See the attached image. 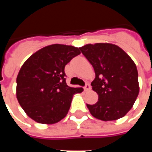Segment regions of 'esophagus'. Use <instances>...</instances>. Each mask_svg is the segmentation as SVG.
<instances>
[{"mask_svg":"<svg viewBox=\"0 0 152 152\" xmlns=\"http://www.w3.org/2000/svg\"><path fill=\"white\" fill-rule=\"evenodd\" d=\"M84 89H85V91H89V90L91 89V86H90L89 84H86Z\"/></svg>","mask_w":152,"mask_h":152,"instance_id":"34e87169","label":"esophagus"}]
</instances>
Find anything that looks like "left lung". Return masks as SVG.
I'll return each instance as SVG.
<instances>
[{
    "instance_id": "1",
    "label": "left lung",
    "mask_w": 152,
    "mask_h": 152,
    "mask_svg": "<svg viewBox=\"0 0 152 152\" xmlns=\"http://www.w3.org/2000/svg\"><path fill=\"white\" fill-rule=\"evenodd\" d=\"M80 50L95 72L91 86L99 94V101L94 105L87 104L91 115L103 121L124 116L139 93L138 74L134 61L113 44H88Z\"/></svg>"
}]
</instances>
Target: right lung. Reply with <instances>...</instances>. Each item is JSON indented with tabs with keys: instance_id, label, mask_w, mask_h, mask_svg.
I'll use <instances>...</instances> for the list:
<instances>
[{
	"instance_id": "obj_1",
	"label": "right lung",
	"mask_w": 152,
	"mask_h": 152,
	"mask_svg": "<svg viewBox=\"0 0 152 152\" xmlns=\"http://www.w3.org/2000/svg\"><path fill=\"white\" fill-rule=\"evenodd\" d=\"M80 48L53 44L40 49L28 58L17 76L16 96L23 111L40 124H55L63 120L75 94L83 88L70 87L64 68Z\"/></svg>"
}]
</instances>
